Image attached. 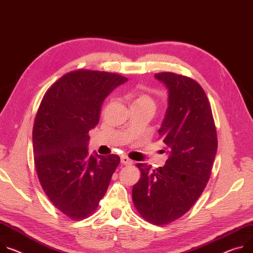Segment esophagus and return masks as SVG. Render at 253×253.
Instances as JSON below:
<instances>
[{"label":"esophagus","instance_id":"obj_1","mask_svg":"<svg viewBox=\"0 0 253 253\" xmlns=\"http://www.w3.org/2000/svg\"><path fill=\"white\" fill-rule=\"evenodd\" d=\"M121 163H122L123 165H126V166H130V165L133 164L132 160H131L129 157L125 156V155H122V156H121Z\"/></svg>","mask_w":253,"mask_h":253}]
</instances>
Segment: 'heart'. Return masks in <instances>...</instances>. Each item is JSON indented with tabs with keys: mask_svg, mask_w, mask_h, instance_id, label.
I'll use <instances>...</instances> for the list:
<instances>
[{
	"mask_svg": "<svg viewBox=\"0 0 253 253\" xmlns=\"http://www.w3.org/2000/svg\"><path fill=\"white\" fill-rule=\"evenodd\" d=\"M132 105H135V106H152V107H154V103H153L152 99L149 96L145 95V94L137 95L136 98L134 99Z\"/></svg>",
	"mask_w": 253,
	"mask_h": 253,
	"instance_id": "obj_1",
	"label": "heart"
}]
</instances>
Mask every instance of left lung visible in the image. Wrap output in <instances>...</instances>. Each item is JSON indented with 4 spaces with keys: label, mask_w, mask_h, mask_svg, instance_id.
Returning a JSON list of instances; mask_svg holds the SVG:
<instances>
[{
    "label": "left lung",
    "mask_w": 253,
    "mask_h": 253,
    "mask_svg": "<svg viewBox=\"0 0 253 253\" xmlns=\"http://www.w3.org/2000/svg\"><path fill=\"white\" fill-rule=\"evenodd\" d=\"M154 77L169 93V107L158 130L169 148V158L165 167L154 170L147 164L136 165L141 177L133 187L132 200L145 220L165 225L185 215L202 195L212 172L218 140L211 106L202 86L173 73Z\"/></svg>",
    "instance_id": "1"
}]
</instances>
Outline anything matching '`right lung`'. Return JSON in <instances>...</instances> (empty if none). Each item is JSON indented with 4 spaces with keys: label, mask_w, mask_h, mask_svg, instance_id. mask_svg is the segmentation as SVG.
<instances>
[{
    "label": "right lung",
    "mask_w": 253,
    "mask_h": 253,
    "mask_svg": "<svg viewBox=\"0 0 253 253\" xmlns=\"http://www.w3.org/2000/svg\"><path fill=\"white\" fill-rule=\"evenodd\" d=\"M127 81L106 72H72L40 103L32 133L37 175L51 203L74 220L96 211L120 164L116 154H88V131L99 123L104 100Z\"/></svg>",
    "instance_id": "obj_1"
}]
</instances>
